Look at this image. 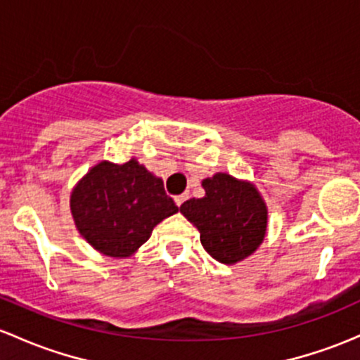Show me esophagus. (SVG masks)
Returning a JSON list of instances; mask_svg holds the SVG:
<instances>
[{
	"label": "esophagus",
	"mask_w": 360,
	"mask_h": 360,
	"mask_svg": "<svg viewBox=\"0 0 360 360\" xmlns=\"http://www.w3.org/2000/svg\"><path fill=\"white\" fill-rule=\"evenodd\" d=\"M188 196H190V195H188V193H183V195H177L176 198H174V202H176V205H177V207H181V205H183L184 202H186Z\"/></svg>",
	"instance_id": "34e87169"
}]
</instances>
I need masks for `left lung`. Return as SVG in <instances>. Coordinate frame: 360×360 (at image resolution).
I'll return each instance as SVG.
<instances>
[{"label":"left lung","mask_w":360,"mask_h":360,"mask_svg":"<svg viewBox=\"0 0 360 360\" xmlns=\"http://www.w3.org/2000/svg\"><path fill=\"white\" fill-rule=\"evenodd\" d=\"M202 186L205 196L184 202L181 214L198 228L203 248L222 264L252 255L267 228V209L259 191L222 172L203 181Z\"/></svg>","instance_id":"left-lung-1"}]
</instances>
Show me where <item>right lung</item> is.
I'll list each match as a JSON object with an SVG mask.
<instances>
[{"label": "right lung", "instance_id": "obj_1", "mask_svg": "<svg viewBox=\"0 0 360 360\" xmlns=\"http://www.w3.org/2000/svg\"><path fill=\"white\" fill-rule=\"evenodd\" d=\"M75 226L86 241L108 257H129L177 205L162 179L134 158L122 165L101 162L79 181L70 196Z\"/></svg>", "mask_w": 360, "mask_h": 360}]
</instances>
